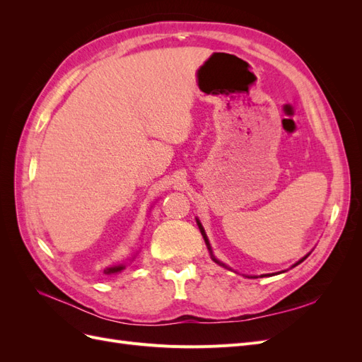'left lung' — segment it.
<instances>
[{"instance_id": "8db88e82", "label": "left lung", "mask_w": 362, "mask_h": 362, "mask_svg": "<svg viewBox=\"0 0 362 362\" xmlns=\"http://www.w3.org/2000/svg\"><path fill=\"white\" fill-rule=\"evenodd\" d=\"M198 225H199V229H201V233H202V235H204V240H205V243H206V246H208V250H210V252H211V247H210V243H208V238H206V235H205V231H204V228H202V225H201L199 222H198ZM211 257H213V254H211ZM306 257H308V255H306ZM306 257H305V258H306ZM305 258H302V259H300L299 262H296V264H294V266H298V264H300V262H302V261H303ZM213 259H214L216 262H218V261H217V259H216L214 257H213Z\"/></svg>"}]
</instances>
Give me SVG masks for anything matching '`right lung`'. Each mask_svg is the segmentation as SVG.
I'll return each instance as SVG.
<instances>
[{
  "instance_id": "add662e5",
  "label": "right lung",
  "mask_w": 362,
  "mask_h": 362,
  "mask_svg": "<svg viewBox=\"0 0 362 362\" xmlns=\"http://www.w3.org/2000/svg\"><path fill=\"white\" fill-rule=\"evenodd\" d=\"M124 269H125L124 266H115V267H108V269H105V270H104V273H105V275H112V273H117V272L124 270Z\"/></svg>"
}]
</instances>
